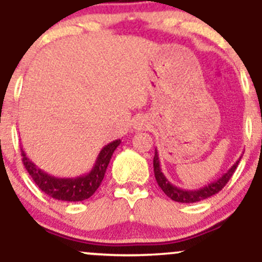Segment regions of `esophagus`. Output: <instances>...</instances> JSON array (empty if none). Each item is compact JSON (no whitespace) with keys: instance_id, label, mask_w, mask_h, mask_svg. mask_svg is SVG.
<instances>
[{"instance_id":"34e87169","label":"esophagus","mask_w":262,"mask_h":262,"mask_svg":"<svg viewBox=\"0 0 262 262\" xmlns=\"http://www.w3.org/2000/svg\"><path fill=\"white\" fill-rule=\"evenodd\" d=\"M147 126V124H146V121H143V120H139V121H137L136 123V129H143V128H146Z\"/></svg>"}]
</instances>
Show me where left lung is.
<instances>
[{
	"label": "left lung",
	"instance_id": "obj_1",
	"mask_svg": "<svg viewBox=\"0 0 262 262\" xmlns=\"http://www.w3.org/2000/svg\"><path fill=\"white\" fill-rule=\"evenodd\" d=\"M241 157L233 163V166H232L226 173H223V175H222L219 179H216L215 181L210 182V184L205 185V186L200 187V189H196V190H185V189H180V187L175 186V185L171 184V182L166 179V176L163 175V172L161 171L160 157H158V152L157 149H156L155 157H153L155 178H156V181H157L158 186L162 189V191L165 192L170 199L175 200V202L178 203H186V204H189V203L202 202V200L208 199V198L215 195L216 192H219L224 186H226V184L229 181V179L232 178L233 172L236 171L237 166H238L239 161H241Z\"/></svg>",
	"mask_w": 262,
	"mask_h": 262
}]
</instances>
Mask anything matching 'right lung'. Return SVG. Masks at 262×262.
Here are the masks:
<instances>
[{"label":"right lung","instance_id":"right-lung-1","mask_svg":"<svg viewBox=\"0 0 262 262\" xmlns=\"http://www.w3.org/2000/svg\"><path fill=\"white\" fill-rule=\"evenodd\" d=\"M120 143V139L107 143L100 150L91 171L84 175L76 176V178H57V176L50 175L38 167L26 156L24 149H21V156H23L24 166L28 170L29 175L33 178L34 182L38 185L41 191L46 192L50 198L62 200V202H82L92 196L94 192L99 189L106 172L107 165L112 160L113 153Z\"/></svg>","mask_w":262,"mask_h":262}]
</instances>
